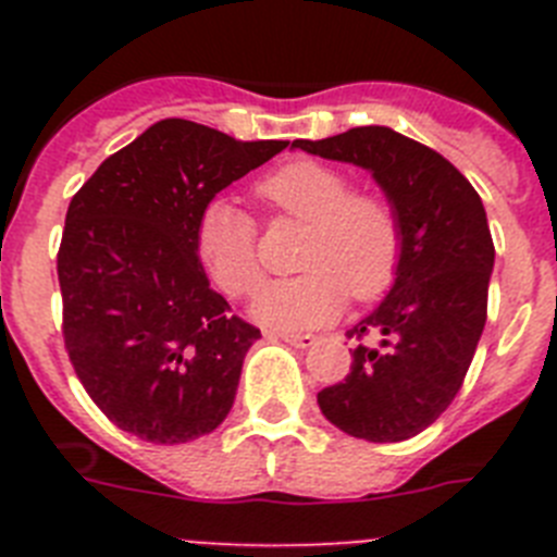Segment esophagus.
Here are the masks:
<instances>
[{"label":"esophagus","instance_id":"1","mask_svg":"<svg viewBox=\"0 0 557 557\" xmlns=\"http://www.w3.org/2000/svg\"><path fill=\"white\" fill-rule=\"evenodd\" d=\"M275 337H282L284 343H289V346L295 348H309L318 343V337L314 334H293V332H282V334H275Z\"/></svg>","mask_w":557,"mask_h":557}]
</instances>
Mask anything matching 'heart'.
<instances>
[{"label": "heart", "instance_id": "1", "mask_svg": "<svg viewBox=\"0 0 557 557\" xmlns=\"http://www.w3.org/2000/svg\"><path fill=\"white\" fill-rule=\"evenodd\" d=\"M259 198L282 214L309 223L298 278L264 284L250 318L275 332L326 326L343 312L346 295L373 298L391 284L401 250L396 214L334 166L298 159L256 186ZM195 248L211 282L225 295H248L262 282L256 225L228 200H211L195 225Z\"/></svg>", "mask_w": 557, "mask_h": 557}]
</instances>
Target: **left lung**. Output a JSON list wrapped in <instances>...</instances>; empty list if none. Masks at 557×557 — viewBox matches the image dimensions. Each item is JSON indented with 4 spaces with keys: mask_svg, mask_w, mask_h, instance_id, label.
Instances as JSON below:
<instances>
[{
    "mask_svg": "<svg viewBox=\"0 0 557 557\" xmlns=\"http://www.w3.org/2000/svg\"><path fill=\"white\" fill-rule=\"evenodd\" d=\"M293 147L368 170L396 214V278L348 332L376 334L379 346L354 348L351 373L323 387L318 405L346 435L407 441L451 405L485 329L494 243L482 200L441 152L385 125Z\"/></svg>",
    "mask_w": 557,
    "mask_h": 557,
    "instance_id": "1",
    "label": "left lung"
}]
</instances>
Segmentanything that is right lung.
<instances>
[{
	"label": "right lung",
	"instance_id": "right-lung-1",
	"mask_svg": "<svg viewBox=\"0 0 557 557\" xmlns=\"http://www.w3.org/2000/svg\"><path fill=\"white\" fill-rule=\"evenodd\" d=\"M289 141H239L161 120L113 152L66 211L63 339L88 396L120 430L186 444L234 407L262 332L231 314L195 248L200 211Z\"/></svg>",
	"mask_w": 557,
	"mask_h": 557
}]
</instances>
